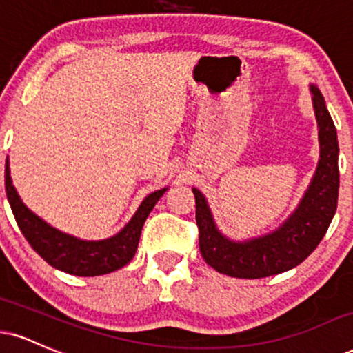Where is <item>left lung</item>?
Returning <instances> with one entry per match:
<instances>
[{
	"label": "left lung",
	"instance_id": "obj_1",
	"mask_svg": "<svg viewBox=\"0 0 353 353\" xmlns=\"http://www.w3.org/2000/svg\"><path fill=\"white\" fill-rule=\"evenodd\" d=\"M319 125L321 159L299 207L283 227L245 243L225 239L215 227L205 197L192 189L199 248L207 265L233 278L258 279L284 273L303 263L324 239L332 222L339 197V143L334 121L317 87H311Z\"/></svg>",
	"mask_w": 353,
	"mask_h": 353
}]
</instances>
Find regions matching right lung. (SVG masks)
<instances>
[{
  "mask_svg": "<svg viewBox=\"0 0 353 353\" xmlns=\"http://www.w3.org/2000/svg\"><path fill=\"white\" fill-rule=\"evenodd\" d=\"M4 185H6L8 201L14 214L16 223L34 252L54 268L75 276L107 274L128 265L138 248L139 236H141L143 225L148 215L161 195L165 192V189H161L148 195L134 217L118 235L101 241H83L55 230L21 202L12 185L8 161L6 171H4Z\"/></svg>",
  "mask_w": 353,
  "mask_h": 353,
  "instance_id": "obj_1",
  "label": "right lung"
}]
</instances>
